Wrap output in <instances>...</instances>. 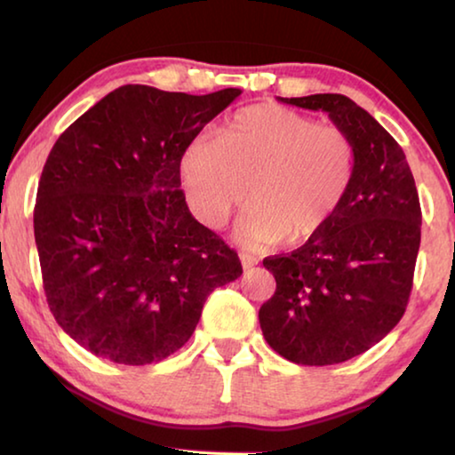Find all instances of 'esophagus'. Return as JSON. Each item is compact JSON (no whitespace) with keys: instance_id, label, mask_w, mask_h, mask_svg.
I'll return each mask as SVG.
<instances>
[{"instance_id":"esophagus-1","label":"esophagus","mask_w":455,"mask_h":455,"mask_svg":"<svg viewBox=\"0 0 455 455\" xmlns=\"http://www.w3.org/2000/svg\"><path fill=\"white\" fill-rule=\"evenodd\" d=\"M239 259H241V263H243V267H245V269H249V267H253V266H257V257H253V255H249V253H239Z\"/></svg>"}]
</instances>
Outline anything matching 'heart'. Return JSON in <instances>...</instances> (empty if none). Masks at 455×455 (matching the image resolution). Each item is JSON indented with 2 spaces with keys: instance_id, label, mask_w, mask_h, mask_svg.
I'll list each match as a JSON object with an SVG mask.
<instances>
[{
  "instance_id": "1",
  "label": "heart",
  "mask_w": 455,
  "mask_h": 455,
  "mask_svg": "<svg viewBox=\"0 0 455 455\" xmlns=\"http://www.w3.org/2000/svg\"><path fill=\"white\" fill-rule=\"evenodd\" d=\"M355 169L347 132L282 106H251L219 137L198 134L180 157L188 204L208 228H222L247 202L239 239L249 247L315 236L343 204Z\"/></svg>"
}]
</instances>
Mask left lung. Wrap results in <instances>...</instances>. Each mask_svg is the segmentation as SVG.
Here are the masks:
<instances>
[{
	"instance_id": "8db88e82",
	"label": "left lung",
	"mask_w": 455,
	"mask_h": 455,
	"mask_svg": "<svg viewBox=\"0 0 455 455\" xmlns=\"http://www.w3.org/2000/svg\"><path fill=\"white\" fill-rule=\"evenodd\" d=\"M280 101L327 112L354 142L355 169L327 225L292 253L263 259L275 292L259 308V324L290 362L341 363L382 341L409 304L421 245L415 178L401 145L347 96Z\"/></svg>"
}]
</instances>
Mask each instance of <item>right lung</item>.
I'll return each mask as SVG.
<instances>
[{
  "mask_svg": "<svg viewBox=\"0 0 455 455\" xmlns=\"http://www.w3.org/2000/svg\"><path fill=\"white\" fill-rule=\"evenodd\" d=\"M239 96L122 85L54 142L34 239L54 321L93 355L161 362L192 337L212 290L243 274L180 189L184 147Z\"/></svg>",
  "mask_w": 455,
  "mask_h": 455,
  "instance_id": "add662e5",
  "label": "right lung"
}]
</instances>
